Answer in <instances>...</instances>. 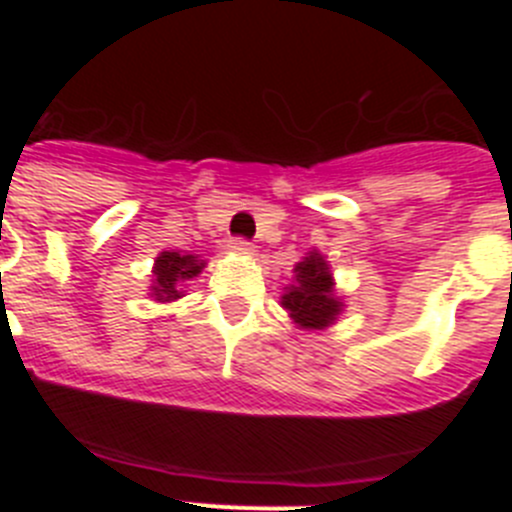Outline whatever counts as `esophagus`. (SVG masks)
<instances>
[{
    "label": "esophagus",
    "instance_id": "1",
    "mask_svg": "<svg viewBox=\"0 0 512 512\" xmlns=\"http://www.w3.org/2000/svg\"><path fill=\"white\" fill-rule=\"evenodd\" d=\"M230 251L238 253V256H248V253H253V243L246 241V238H233L230 241Z\"/></svg>",
    "mask_w": 512,
    "mask_h": 512
}]
</instances>
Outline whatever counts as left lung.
Instances as JSON below:
<instances>
[{
  "mask_svg": "<svg viewBox=\"0 0 512 512\" xmlns=\"http://www.w3.org/2000/svg\"><path fill=\"white\" fill-rule=\"evenodd\" d=\"M297 284L282 297V305L302 328H325L341 312V302L333 295V279L320 253H310L295 266Z\"/></svg>",
  "mask_w": 512,
  "mask_h": 512,
  "instance_id": "8db88e82",
  "label": "left lung"
}]
</instances>
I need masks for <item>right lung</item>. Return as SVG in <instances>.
Here are the masks:
<instances>
[{
    "label": "right lung",
    "instance_id": "add662e5",
    "mask_svg": "<svg viewBox=\"0 0 512 512\" xmlns=\"http://www.w3.org/2000/svg\"><path fill=\"white\" fill-rule=\"evenodd\" d=\"M202 261H197V256H184V253L176 251H164L156 259V300H176L179 297V289L176 284L184 282V279L197 277L202 271Z\"/></svg>",
    "mask_w": 512,
    "mask_h": 512
}]
</instances>
